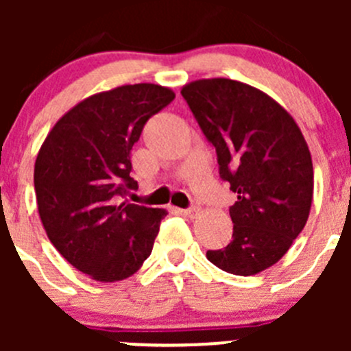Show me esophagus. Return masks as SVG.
<instances>
[{"label":"esophagus","mask_w":351,"mask_h":351,"mask_svg":"<svg viewBox=\"0 0 351 351\" xmlns=\"http://www.w3.org/2000/svg\"><path fill=\"white\" fill-rule=\"evenodd\" d=\"M183 214L186 215V217H190V219H195L198 214H200V208L198 207H190V208H186V210H183Z\"/></svg>","instance_id":"1"}]
</instances>
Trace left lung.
<instances>
[{
	"mask_svg": "<svg viewBox=\"0 0 351 351\" xmlns=\"http://www.w3.org/2000/svg\"><path fill=\"white\" fill-rule=\"evenodd\" d=\"M202 132L217 151L219 173L238 193L232 239L207 260L232 275H256L277 263L306 226L314 169L299 125L258 88L197 80L182 88Z\"/></svg>",
	"mask_w": 351,
	"mask_h": 351,
	"instance_id": "obj_1",
	"label": "left lung"
}]
</instances>
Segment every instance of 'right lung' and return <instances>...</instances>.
Instances as JSON below:
<instances>
[{
  "label": "right lung",
  "mask_w": 351,
  "mask_h": 351,
  "mask_svg": "<svg viewBox=\"0 0 351 351\" xmlns=\"http://www.w3.org/2000/svg\"><path fill=\"white\" fill-rule=\"evenodd\" d=\"M175 93L153 83L123 84L84 98L56 122L35 159L40 221L56 250L97 282L136 274L153 251L165 208L113 204L136 189L130 149Z\"/></svg>",
  "instance_id": "add662e5"
}]
</instances>
